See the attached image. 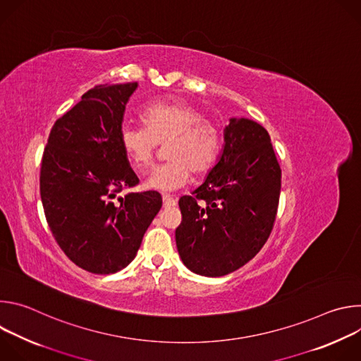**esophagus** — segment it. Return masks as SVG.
I'll return each instance as SVG.
<instances>
[{
	"instance_id": "1",
	"label": "esophagus",
	"mask_w": 361,
	"mask_h": 361,
	"mask_svg": "<svg viewBox=\"0 0 361 361\" xmlns=\"http://www.w3.org/2000/svg\"><path fill=\"white\" fill-rule=\"evenodd\" d=\"M163 205H164L166 209L174 207V205H176V200H174L171 195H169V194H164V195H163Z\"/></svg>"
}]
</instances>
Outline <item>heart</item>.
Listing matches in <instances>:
<instances>
[{
  "instance_id": "1",
  "label": "heart",
  "mask_w": 361,
  "mask_h": 361,
  "mask_svg": "<svg viewBox=\"0 0 361 361\" xmlns=\"http://www.w3.org/2000/svg\"><path fill=\"white\" fill-rule=\"evenodd\" d=\"M144 127L124 126L120 144L133 166L144 171L159 145H166V163L154 167L145 185L160 191L181 188L191 177L207 174L217 161L221 133L216 123L185 101L152 102L141 113Z\"/></svg>"
}]
</instances>
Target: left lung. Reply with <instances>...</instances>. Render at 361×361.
<instances>
[{
	"label": "left lung",
	"mask_w": 361,
	"mask_h": 361,
	"mask_svg": "<svg viewBox=\"0 0 361 361\" xmlns=\"http://www.w3.org/2000/svg\"><path fill=\"white\" fill-rule=\"evenodd\" d=\"M224 141L205 181L178 200V254L192 273L207 277L235 271L262 250L276 221L281 190V169L263 126L231 118Z\"/></svg>",
	"instance_id": "obj_1"
}]
</instances>
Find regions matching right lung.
Segmentation results:
<instances>
[{"label": "right lung", "instance_id": "add662e5", "mask_svg": "<svg viewBox=\"0 0 361 361\" xmlns=\"http://www.w3.org/2000/svg\"><path fill=\"white\" fill-rule=\"evenodd\" d=\"M137 82L101 84L60 117L44 148L39 194L48 227L78 267L113 274L128 266L160 212L157 191L138 184L120 144L126 104Z\"/></svg>", "mask_w": 361, "mask_h": 361}]
</instances>
